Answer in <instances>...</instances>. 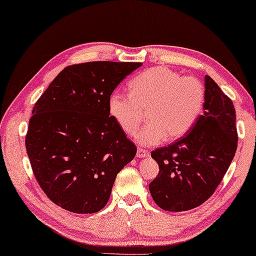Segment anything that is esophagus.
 I'll list each match as a JSON object with an SVG mask.
<instances>
[{
  "label": "esophagus",
  "instance_id": "1",
  "mask_svg": "<svg viewBox=\"0 0 256 256\" xmlns=\"http://www.w3.org/2000/svg\"><path fill=\"white\" fill-rule=\"evenodd\" d=\"M136 156H137V158H146L150 156V152L144 148H138Z\"/></svg>",
  "mask_w": 256,
  "mask_h": 256
}]
</instances>
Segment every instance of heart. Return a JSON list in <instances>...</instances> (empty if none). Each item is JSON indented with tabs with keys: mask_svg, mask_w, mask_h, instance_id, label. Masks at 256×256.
<instances>
[{
	"mask_svg": "<svg viewBox=\"0 0 256 256\" xmlns=\"http://www.w3.org/2000/svg\"><path fill=\"white\" fill-rule=\"evenodd\" d=\"M130 94L114 90L108 106L112 118L127 135H135L148 114V124L137 134L143 146L174 140L190 130L202 116L206 90L195 77H182L168 66L143 71L129 82Z\"/></svg>",
	"mask_w": 256,
	"mask_h": 256,
	"instance_id": "1",
	"label": "heart"
}]
</instances>
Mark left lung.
<instances>
[{"label": "left lung", "instance_id": "left-lung-1", "mask_svg": "<svg viewBox=\"0 0 256 256\" xmlns=\"http://www.w3.org/2000/svg\"><path fill=\"white\" fill-rule=\"evenodd\" d=\"M204 113L192 129L169 146L152 150L158 174L148 185L158 206L180 212L211 198L237 150L236 111L232 100L205 76Z\"/></svg>", "mask_w": 256, "mask_h": 256}]
</instances>
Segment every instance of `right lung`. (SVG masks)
Masks as SVG:
<instances>
[{"mask_svg":"<svg viewBox=\"0 0 256 256\" xmlns=\"http://www.w3.org/2000/svg\"><path fill=\"white\" fill-rule=\"evenodd\" d=\"M140 66H68L37 100L24 143L32 174L54 204L74 213H95L106 205L116 174L137 152L110 116L108 96Z\"/></svg>","mask_w":256,"mask_h":256,"instance_id":"add662e5","label":"right lung"}]
</instances>
